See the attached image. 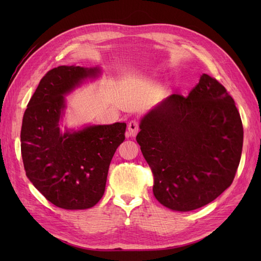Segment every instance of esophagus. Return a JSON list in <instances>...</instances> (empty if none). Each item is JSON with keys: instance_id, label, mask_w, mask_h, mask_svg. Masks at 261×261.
<instances>
[{"instance_id": "34e87169", "label": "esophagus", "mask_w": 261, "mask_h": 261, "mask_svg": "<svg viewBox=\"0 0 261 261\" xmlns=\"http://www.w3.org/2000/svg\"><path fill=\"white\" fill-rule=\"evenodd\" d=\"M128 135L132 137H135L139 130V123L135 120H133L128 123Z\"/></svg>"}]
</instances>
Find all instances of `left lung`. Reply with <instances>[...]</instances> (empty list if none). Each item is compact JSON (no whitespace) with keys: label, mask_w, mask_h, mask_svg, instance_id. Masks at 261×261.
I'll list each match as a JSON object with an SVG mask.
<instances>
[{"label":"left lung","mask_w":261,"mask_h":261,"mask_svg":"<svg viewBox=\"0 0 261 261\" xmlns=\"http://www.w3.org/2000/svg\"><path fill=\"white\" fill-rule=\"evenodd\" d=\"M136 137L163 206L191 211L232 184L243 148V124L233 98L202 74L188 97L173 93L140 122Z\"/></svg>","instance_id":"1"}]
</instances>
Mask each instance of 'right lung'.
I'll return each mask as SVG.
<instances>
[{"mask_svg": "<svg viewBox=\"0 0 261 261\" xmlns=\"http://www.w3.org/2000/svg\"><path fill=\"white\" fill-rule=\"evenodd\" d=\"M97 68L59 66L46 73L22 117L20 148L26 175L54 206L93 207L105 194L110 163L125 139V123L94 125L62 134L64 96Z\"/></svg>", "mask_w": 261, "mask_h": 261, "instance_id": "1", "label": "right lung"}]
</instances>
